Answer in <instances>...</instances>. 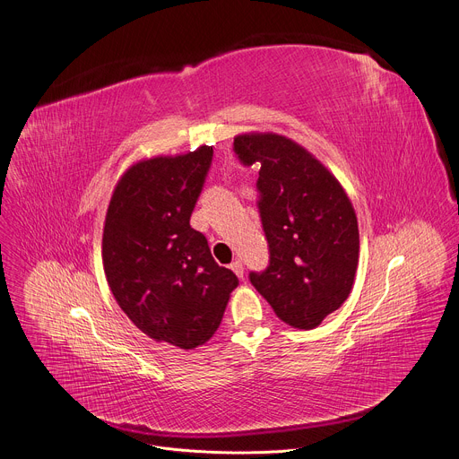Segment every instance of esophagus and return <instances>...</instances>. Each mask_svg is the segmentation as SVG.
I'll return each mask as SVG.
<instances>
[{"instance_id":"1","label":"esophagus","mask_w":459,"mask_h":459,"mask_svg":"<svg viewBox=\"0 0 459 459\" xmlns=\"http://www.w3.org/2000/svg\"><path fill=\"white\" fill-rule=\"evenodd\" d=\"M230 269L236 273L238 278H243V273H245V271H243V264H241L239 260H234V262L230 264Z\"/></svg>"}]
</instances>
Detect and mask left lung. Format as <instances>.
I'll use <instances>...</instances> for the list:
<instances>
[{"label": "left lung", "instance_id": "8db88e82", "mask_svg": "<svg viewBox=\"0 0 459 459\" xmlns=\"http://www.w3.org/2000/svg\"><path fill=\"white\" fill-rule=\"evenodd\" d=\"M243 164L260 162L258 201L271 262L251 283L276 316L313 329L350 297L359 265L355 208L325 166L273 132L234 137Z\"/></svg>", "mask_w": 459, "mask_h": 459}]
</instances>
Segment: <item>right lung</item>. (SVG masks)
<instances>
[{
  "label": "right lung",
  "instance_id": "obj_1",
  "mask_svg": "<svg viewBox=\"0 0 459 459\" xmlns=\"http://www.w3.org/2000/svg\"><path fill=\"white\" fill-rule=\"evenodd\" d=\"M212 146L134 162L111 194L102 262L111 293L157 342L194 350L221 324L238 278L220 267L190 216Z\"/></svg>",
  "mask_w": 459,
  "mask_h": 459
}]
</instances>
